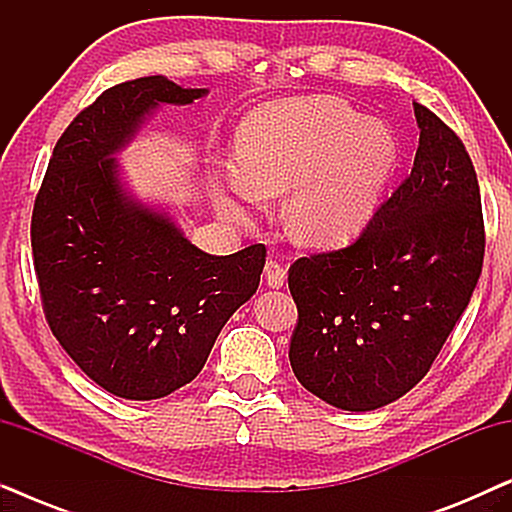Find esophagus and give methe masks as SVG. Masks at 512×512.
Instances as JSON below:
<instances>
[{"instance_id": "34e87169", "label": "esophagus", "mask_w": 512, "mask_h": 512, "mask_svg": "<svg viewBox=\"0 0 512 512\" xmlns=\"http://www.w3.org/2000/svg\"><path fill=\"white\" fill-rule=\"evenodd\" d=\"M286 282V268L284 265H279L275 261H270L265 265V284L270 286V289H282Z\"/></svg>"}]
</instances>
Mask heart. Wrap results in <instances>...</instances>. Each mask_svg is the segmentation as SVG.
<instances>
[{"instance_id":"obj_1","label":"heart","mask_w":512,"mask_h":512,"mask_svg":"<svg viewBox=\"0 0 512 512\" xmlns=\"http://www.w3.org/2000/svg\"><path fill=\"white\" fill-rule=\"evenodd\" d=\"M396 165L398 142L387 125L335 97H296L244 118L233 184L247 200L289 191V233L307 247L335 249L368 226ZM214 202L228 219H247V207L223 191Z\"/></svg>"}]
</instances>
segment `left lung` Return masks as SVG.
<instances>
[{"instance_id":"obj_1","label":"left lung","mask_w":512,"mask_h":512,"mask_svg":"<svg viewBox=\"0 0 512 512\" xmlns=\"http://www.w3.org/2000/svg\"><path fill=\"white\" fill-rule=\"evenodd\" d=\"M410 177L345 249L298 258L289 359L340 410L394 403L429 373L482 272L480 186L461 139L422 104Z\"/></svg>"}]
</instances>
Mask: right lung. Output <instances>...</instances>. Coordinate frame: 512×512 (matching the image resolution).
I'll list each match as a JSON object with an SVG mask.
<instances>
[{
	"mask_svg": "<svg viewBox=\"0 0 512 512\" xmlns=\"http://www.w3.org/2000/svg\"><path fill=\"white\" fill-rule=\"evenodd\" d=\"M207 88L144 76L104 90L53 149L32 212V251L48 326L95 384L128 401L184 387L221 328L254 296L265 247L212 256L165 207L139 200L116 156L160 104Z\"/></svg>",
	"mask_w": 512,
	"mask_h": 512,
	"instance_id": "add662e5",
	"label": "right lung"
}]
</instances>
